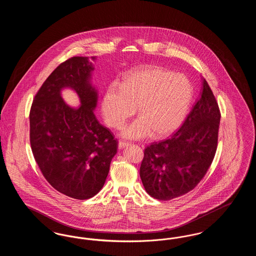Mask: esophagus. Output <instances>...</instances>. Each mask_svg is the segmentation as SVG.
<instances>
[{"mask_svg":"<svg viewBox=\"0 0 256 256\" xmlns=\"http://www.w3.org/2000/svg\"><path fill=\"white\" fill-rule=\"evenodd\" d=\"M130 145V143L128 142H124V141H119V144H118V146H119V148H124V146H128Z\"/></svg>","mask_w":256,"mask_h":256,"instance_id":"34e87169","label":"esophagus"}]
</instances>
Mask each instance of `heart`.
I'll use <instances>...</instances> for the list:
<instances>
[{
  "instance_id": "b5f03b06",
  "label": "heart",
  "mask_w": 256,
  "mask_h": 256,
  "mask_svg": "<svg viewBox=\"0 0 256 256\" xmlns=\"http://www.w3.org/2000/svg\"><path fill=\"white\" fill-rule=\"evenodd\" d=\"M193 86L182 73L158 66H141L126 74L120 82L110 84L102 100L106 122L121 128L136 110L140 116L124 128L122 135L141 139L154 132L164 136L182 122L191 100Z\"/></svg>"
}]
</instances>
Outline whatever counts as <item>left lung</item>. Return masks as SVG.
Returning <instances> with one entry per match:
<instances>
[{
	"instance_id": "left-lung-1",
	"label": "left lung",
	"mask_w": 256,
	"mask_h": 256,
	"mask_svg": "<svg viewBox=\"0 0 256 256\" xmlns=\"http://www.w3.org/2000/svg\"><path fill=\"white\" fill-rule=\"evenodd\" d=\"M220 119L218 102L204 78L200 97L182 126L144 150L140 178L148 195L169 200L195 188L215 156Z\"/></svg>"
}]
</instances>
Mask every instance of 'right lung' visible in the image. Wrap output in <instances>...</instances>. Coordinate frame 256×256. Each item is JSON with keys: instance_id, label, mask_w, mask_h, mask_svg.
I'll use <instances>...</instances> for the list:
<instances>
[{"instance_id": "right-lung-1", "label": "right lung", "mask_w": 256, "mask_h": 256, "mask_svg": "<svg viewBox=\"0 0 256 256\" xmlns=\"http://www.w3.org/2000/svg\"><path fill=\"white\" fill-rule=\"evenodd\" d=\"M93 70L84 56L62 62L38 90L30 111V141L39 169L56 190L76 200L100 192L118 148L117 139L93 111L98 100L90 84ZM66 86L78 94V108L60 98Z\"/></svg>"}]
</instances>
